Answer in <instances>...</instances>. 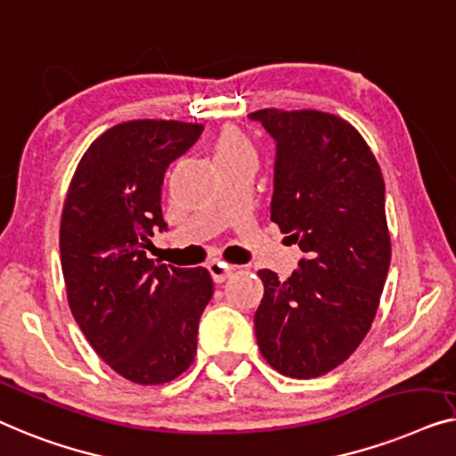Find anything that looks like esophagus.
<instances>
[{"label":"esophagus","mask_w":456,"mask_h":456,"mask_svg":"<svg viewBox=\"0 0 456 456\" xmlns=\"http://www.w3.org/2000/svg\"><path fill=\"white\" fill-rule=\"evenodd\" d=\"M207 268H208L210 277H213L215 283H223V281H227L231 277V273L235 271V266H229V265H225V262H216V260L208 262Z\"/></svg>","instance_id":"esophagus-1"}]
</instances>
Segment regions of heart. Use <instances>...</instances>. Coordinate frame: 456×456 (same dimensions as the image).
I'll list each match as a JSON object with an SVG mask.
<instances>
[{
    "instance_id": "1",
    "label": "heart",
    "mask_w": 456,
    "mask_h": 456,
    "mask_svg": "<svg viewBox=\"0 0 456 456\" xmlns=\"http://www.w3.org/2000/svg\"><path fill=\"white\" fill-rule=\"evenodd\" d=\"M213 155H215L216 165H221V163L235 161V159H241V157H254V149L252 144H249L246 134L237 130V127L227 126L216 134L213 142Z\"/></svg>"
}]
</instances>
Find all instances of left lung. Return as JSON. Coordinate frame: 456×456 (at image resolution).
<instances>
[{
    "instance_id": "left-lung-1",
    "label": "left lung",
    "mask_w": 456,
    "mask_h": 456,
    "mask_svg": "<svg viewBox=\"0 0 456 456\" xmlns=\"http://www.w3.org/2000/svg\"><path fill=\"white\" fill-rule=\"evenodd\" d=\"M274 140L271 221L304 258L287 281L258 271L262 357L289 378L341 365L368 335L390 266L384 179L359 132L322 111L249 115Z\"/></svg>"
}]
</instances>
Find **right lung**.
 <instances>
[{
  "instance_id": "1",
  "label": "right lung",
  "mask_w": 456,
  "mask_h": 456,
  "mask_svg": "<svg viewBox=\"0 0 456 456\" xmlns=\"http://www.w3.org/2000/svg\"><path fill=\"white\" fill-rule=\"evenodd\" d=\"M202 130L165 119L113 126L85 152L63 204L69 310L102 362L136 384L169 382L190 368L198 322L213 297L207 268L155 265L146 256L155 231H167V167Z\"/></svg>"
}]
</instances>
